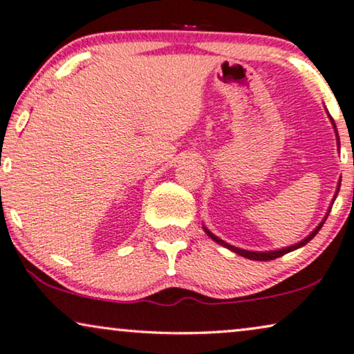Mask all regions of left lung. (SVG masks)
<instances>
[{
    "instance_id": "left-lung-1",
    "label": "left lung",
    "mask_w": 354,
    "mask_h": 354,
    "mask_svg": "<svg viewBox=\"0 0 354 354\" xmlns=\"http://www.w3.org/2000/svg\"><path fill=\"white\" fill-rule=\"evenodd\" d=\"M327 115H328V111H327ZM328 118H330V122H332V126H333V129H335V136H337V145L338 147H340V138H338V131H337V126H335V121L332 120V116L328 115ZM340 183H342V180H338V185H337V191H335V194H333V199H332V202H330V207H328V210H327V214H325V216L322 218V221H320V223L315 226V228L313 230V232H310L308 236H306L304 239H301L299 243H296V244H291V246H286V248H281V249H275V251H248V249H241V248H234V246H232V244H228V243H225L223 239H220L218 236H215L214 233L210 232V230H207L204 225H202V228H204V232L207 233V236L209 238H212L214 239L215 243H218V244H221V246L223 248H226V249H230V251H233L234 254H239V256H243V257H246V259H251V261H272V259H277V257H281L283 256V254H288V252H291V251H296V249H299V248H303L304 244H308L310 239H313L315 234L319 233V230L322 228V225L325 223V220H327V216H328V214H330V209H332V205H333V201L337 199V196H338V191H340Z\"/></svg>"
}]
</instances>
